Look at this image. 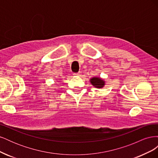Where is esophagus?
<instances>
[{
	"instance_id": "1",
	"label": "esophagus",
	"mask_w": 158,
	"mask_h": 158,
	"mask_svg": "<svg viewBox=\"0 0 158 158\" xmlns=\"http://www.w3.org/2000/svg\"><path fill=\"white\" fill-rule=\"evenodd\" d=\"M74 76H80L81 75V73H74L73 74Z\"/></svg>"
}]
</instances>
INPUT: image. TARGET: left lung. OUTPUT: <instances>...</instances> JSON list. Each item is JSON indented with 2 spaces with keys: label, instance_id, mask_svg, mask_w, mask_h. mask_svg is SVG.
Segmentation results:
<instances>
[{
  "label": "left lung",
  "instance_id": "1",
  "mask_svg": "<svg viewBox=\"0 0 158 158\" xmlns=\"http://www.w3.org/2000/svg\"><path fill=\"white\" fill-rule=\"evenodd\" d=\"M90 83L96 88H103L106 85V82L100 77H93L89 80Z\"/></svg>",
  "mask_w": 158,
  "mask_h": 158
}]
</instances>
